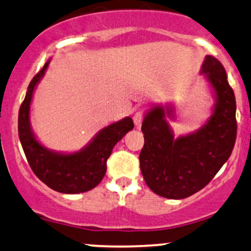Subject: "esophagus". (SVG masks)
I'll list each match as a JSON object with an SVG mask.
<instances>
[{"instance_id": "1", "label": "esophagus", "mask_w": 251, "mask_h": 251, "mask_svg": "<svg viewBox=\"0 0 251 251\" xmlns=\"http://www.w3.org/2000/svg\"><path fill=\"white\" fill-rule=\"evenodd\" d=\"M143 119H144V113L142 110L136 111V113H135V115H134V117H132V120H134V123L136 126H140L141 123H142Z\"/></svg>"}]
</instances>
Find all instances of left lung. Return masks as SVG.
<instances>
[{"instance_id": "1", "label": "left lung", "mask_w": 251, "mask_h": 251, "mask_svg": "<svg viewBox=\"0 0 251 251\" xmlns=\"http://www.w3.org/2000/svg\"><path fill=\"white\" fill-rule=\"evenodd\" d=\"M201 73L216 94V105L208 123L195 134L174 138L161 107L149 111L142 123L144 146L140 167L148 187L155 194L173 200L189 197L215 177L230 157L237 134L236 100L225 67L207 56Z\"/></svg>"}]
</instances>
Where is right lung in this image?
<instances>
[{
    "instance_id": "right-lung-1",
    "label": "right lung",
    "mask_w": 251,
    "mask_h": 251,
    "mask_svg": "<svg viewBox=\"0 0 251 251\" xmlns=\"http://www.w3.org/2000/svg\"><path fill=\"white\" fill-rule=\"evenodd\" d=\"M49 61L32 77L19 111V137L26 161L35 175L52 190L63 194H79L95 188L107 172L111 150L134 128L130 117L102 129L93 142L79 152L62 155L43 148L34 137L29 126V108L35 85L48 67Z\"/></svg>"
}]
</instances>
